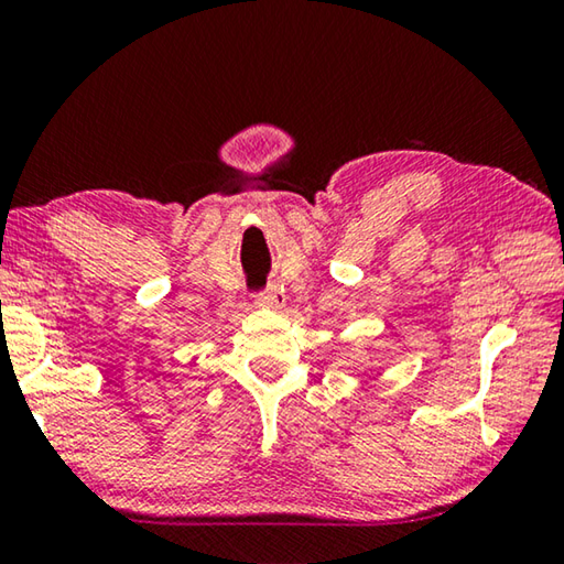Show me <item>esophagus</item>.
<instances>
[{"label": "esophagus", "instance_id": "esophagus-1", "mask_svg": "<svg viewBox=\"0 0 564 564\" xmlns=\"http://www.w3.org/2000/svg\"><path fill=\"white\" fill-rule=\"evenodd\" d=\"M256 303L261 305V308H271V311H279L281 305L285 303V293L279 285H271V289H265L263 293L256 295Z\"/></svg>", "mask_w": 564, "mask_h": 564}]
</instances>
